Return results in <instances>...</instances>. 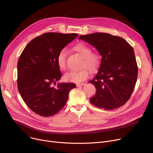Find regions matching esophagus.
Returning <instances> with one entry per match:
<instances>
[{"instance_id":"esophagus-1","label":"esophagus","mask_w":153,"mask_h":153,"mask_svg":"<svg viewBox=\"0 0 153 153\" xmlns=\"http://www.w3.org/2000/svg\"><path fill=\"white\" fill-rule=\"evenodd\" d=\"M84 85V83L77 84H76V86H77V87H80V86H82V85Z\"/></svg>"}]
</instances>
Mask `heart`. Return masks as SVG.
<instances>
[{
	"instance_id": "1",
	"label": "heart",
	"mask_w": 153,
	"mask_h": 153,
	"mask_svg": "<svg viewBox=\"0 0 153 153\" xmlns=\"http://www.w3.org/2000/svg\"><path fill=\"white\" fill-rule=\"evenodd\" d=\"M73 50L82 58L81 66L82 68L78 71H71L64 76V81L70 82H81L89 77V70L91 73H95L100 67L102 58L101 56L96 53H92V48L85 43H80L73 47ZM66 50L62 49L58 53L56 61L58 67L61 70H66ZM89 69L88 71L87 69Z\"/></svg>"
}]
</instances>
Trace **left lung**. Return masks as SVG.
Returning a JSON list of instances; mask_svg holds the SVG:
<instances>
[{"instance_id":"left-lung-1","label":"left lung","mask_w":153,"mask_h":153,"mask_svg":"<svg viewBox=\"0 0 153 153\" xmlns=\"http://www.w3.org/2000/svg\"><path fill=\"white\" fill-rule=\"evenodd\" d=\"M79 39L94 46L102 56L97 74L88 82L97 90L91 102L107 110L123 106L130 99L138 77L133 47L122 37L106 33L81 35Z\"/></svg>"}]
</instances>
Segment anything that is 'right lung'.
<instances>
[{
  "mask_svg": "<svg viewBox=\"0 0 153 153\" xmlns=\"http://www.w3.org/2000/svg\"><path fill=\"white\" fill-rule=\"evenodd\" d=\"M78 35L49 32L30 41L17 63V86L26 105L35 114L50 117L61 110L68 99L73 83H60L62 76L56 58Z\"/></svg>",
  "mask_w": 153,
  "mask_h": 153,
  "instance_id": "1",
  "label": "right lung"
}]
</instances>
